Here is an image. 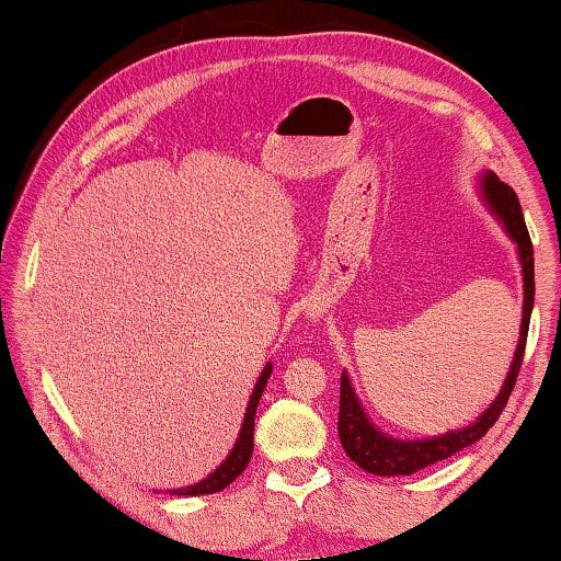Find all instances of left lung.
<instances>
[{
  "instance_id": "1",
  "label": "left lung",
  "mask_w": 561,
  "mask_h": 561,
  "mask_svg": "<svg viewBox=\"0 0 561 561\" xmlns=\"http://www.w3.org/2000/svg\"><path fill=\"white\" fill-rule=\"evenodd\" d=\"M480 196L488 204V209L493 211V217L501 221L505 234L516 242L518 250V263L520 273H524V317H520V332L518 344L513 352L511 370L505 375L501 390H497L495 401L480 413L472 424L462 428H451L447 434L428 436V439H396L378 428L367 416L363 403L352 388V380L347 373H342V386H340V442L352 462L363 467L370 474H382V478H393V474H413L424 467L439 462L457 455L459 449L470 447L482 436L488 434V428L495 424L501 411L508 403V396L513 386H516L520 363H524V350H526V336H528V321H531L534 309V248L531 237H528L524 211H520L518 196L508 183H503L493 171H482L480 175Z\"/></svg>"
}]
</instances>
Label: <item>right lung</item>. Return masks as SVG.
<instances>
[{"mask_svg":"<svg viewBox=\"0 0 561 561\" xmlns=\"http://www.w3.org/2000/svg\"><path fill=\"white\" fill-rule=\"evenodd\" d=\"M273 373V365L267 363L263 367V373H260V378L255 382V388H252V396L248 401V409H244V421L240 426V436H237L232 451H229L225 462H221L217 470L211 474H206L204 480L194 482V485L188 488H175V490H168L171 495H209V493H219V490H225L229 482L234 478H240L244 467H248L250 457H252V434H255V411H257V403H260V396H263V390L267 386V378H271Z\"/></svg>","mask_w":561,"mask_h":561,"instance_id":"add662e5","label":"right lung"}]
</instances>
